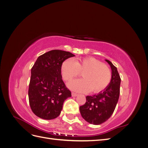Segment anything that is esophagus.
I'll list each match as a JSON object with an SVG mask.
<instances>
[{
	"instance_id": "1",
	"label": "esophagus",
	"mask_w": 148,
	"mask_h": 148,
	"mask_svg": "<svg viewBox=\"0 0 148 148\" xmlns=\"http://www.w3.org/2000/svg\"><path fill=\"white\" fill-rule=\"evenodd\" d=\"M71 95H72V96H73V97H76V96H77L78 94H77L76 92H71Z\"/></svg>"
}]
</instances>
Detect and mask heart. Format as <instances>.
Instances as JSON below:
<instances>
[{"label": "heart", "instance_id": "b5f03b06", "mask_svg": "<svg viewBox=\"0 0 148 148\" xmlns=\"http://www.w3.org/2000/svg\"><path fill=\"white\" fill-rule=\"evenodd\" d=\"M62 77L70 82L82 73L83 79H76L69 86L76 91L99 92L108 86L112 73L109 67L94 57H84L75 60H66L61 67Z\"/></svg>", "mask_w": 148, "mask_h": 148}]
</instances>
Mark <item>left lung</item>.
<instances>
[{
    "instance_id": "8db88e82",
    "label": "left lung",
    "mask_w": 148,
    "mask_h": 148,
    "mask_svg": "<svg viewBox=\"0 0 148 148\" xmlns=\"http://www.w3.org/2000/svg\"><path fill=\"white\" fill-rule=\"evenodd\" d=\"M106 61L110 65L112 70L109 84L97 95L86 96V103L79 107L82 117L93 125H100L111 117L120 95L121 79L117 69L110 61Z\"/></svg>"
}]
</instances>
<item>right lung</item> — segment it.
Masks as SVG:
<instances>
[{
    "mask_svg": "<svg viewBox=\"0 0 148 148\" xmlns=\"http://www.w3.org/2000/svg\"><path fill=\"white\" fill-rule=\"evenodd\" d=\"M75 55L52 50L40 56L31 69L28 89L29 106L38 117L52 120L60 114L64 101L71 91L62 79V63Z\"/></svg>",
    "mask_w": 148,
    "mask_h": 148,
    "instance_id": "1",
    "label": "right lung"
}]
</instances>
